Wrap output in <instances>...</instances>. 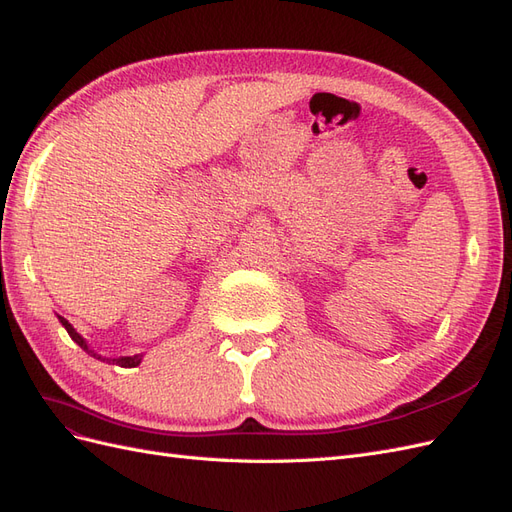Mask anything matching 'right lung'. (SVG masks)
Returning a JSON list of instances; mask_svg holds the SVG:
<instances>
[{
	"label": "right lung",
	"instance_id": "obj_1",
	"mask_svg": "<svg viewBox=\"0 0 512 512\" xmlns=\"http://www.w3.org/2000/svg\"><path fill=\"white\" fill-rule=\"evenodd\" d=\"M59 318V322L61 324H64V327H66V331H68V335L74 339V342L76 344H79L85 352H89L91 356H96V359H100V361H106V363H117V365H121V367H136L138 363H141V359H143V354H134V356H119V359H106V356H104V359H102V356L100 354H96L94 350H91L89 346H87V342H85V339L79 335V333H76L74 331V327H72V324L66 320V318H61V316H57Z\"/></svg>",
	"mask_w": 512,
	"mask_h": 512
}]
</instances>
